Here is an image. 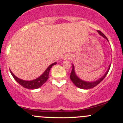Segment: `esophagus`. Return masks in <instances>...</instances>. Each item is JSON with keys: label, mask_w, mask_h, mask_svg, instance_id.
Masks as SVG:
<instances>
[{"label": "esophagus", "mask_w": 123, "mask_h": 123, "mask_svg": "<svg viewBox=\"0 0 123 123\" xmlns=\"http://www.w3.org/2000/svg\"><path fill=\"white\" fill-rule=\"evenodd\" d=\"M71 58V56L70 55L67 54V55H65V56H64V59H65V60H66V59H70V58Z\"/></svg>", "instance_id": "esophagus-1"}]
</instances>
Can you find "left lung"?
Instances as JSON below:
<instances>
[{"label":"left lung","instance_id":"8db88e82","mask_svg":"<svg viewBox=\"0 0 123 123\" xmlns=\"http://www.w3.org/2000/svg\"><path fill=\"white\" fill-rule=\"evenodd\" d=\"M97 32H98V33L101 35V36H102L103 38H106L108 41L105 35L104 34L100 31H97ZM111 65V64L109 65V68H108V70H107V71L106 72V73L105 74L104 76H102V77H101V78H100L99 79L97 80L94 81V82H86V81H84L83 80L80 79L79 78V77L76 76V73H75V71H74V65L73 64L72 70H71V73H70V79H71V80L72 81L73 83L76 86L78 87V88H81V89H91V88H94V87L96 86L97 85L99 84V83H100L103 79H104L105 77L106 76L107 74L108 73V71H109V69H110Z\"/></svg>","mask_w":123,"mask_h":123}]
</instances>
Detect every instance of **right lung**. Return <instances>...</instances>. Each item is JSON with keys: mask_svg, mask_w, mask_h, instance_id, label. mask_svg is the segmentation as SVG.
<instances>
[{"mask_svg": "<svg viewBox=\"0 0 123 123\" xmlns=\"http://www.w3.org/2000/svg\"><path fill=\"white\" fill-rule=\"evenodd\" d=\"M56 64V62H55L52 64L51 65H50L48 67L47 69L46 70V71L43 73L42 75L40 76L38 78L32 80H24L20 79L18 78L17 77L15 76L14 74L12 73V71H11L10 72L11 73L12 76H13V77L14 78V79L20 85L22 86H23L24 88H27V89H37V88L41 87L46 81L49 78V71L50 70V68L52 67V66Z\"/></svg>", "mask_w": 123, "mask_h": 123, "instance_id": "1", "label": "right lung"}]
</instances>
